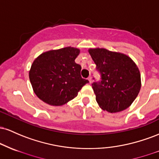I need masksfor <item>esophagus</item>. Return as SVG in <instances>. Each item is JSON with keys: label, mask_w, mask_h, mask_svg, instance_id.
Wrapping results in <instances>:
<instances>
[{"label": "esophagus", "mask_w": 159, "mask_h": 159, "mask_svg": "<svg viewBox=\"0 0 159 159\" xmlns=\"http://www.w3.org/2000/svg\"><path fill=\"white\" fill-rule=\"evenodd\" d=\"M87 79H88V81H89V82H90V83H91V82H92V78H91L90 76H89Z\"/></svg>", "instance_id": "34e87169"}]
</instances>
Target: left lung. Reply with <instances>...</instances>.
<instances>
[{"label":"left lung","mask_w":159,"mask_h":159,"mask_svg":"<svg viewBox=\"0 0 159 159\" xmlns=\"http://www.w3.org/2000/svg\"><path fill=\"white\" fill-rule=\"evenodd\" d=\"M100 74L99 81L92 84L96 99L103 110L111 113L126 109L140 90V74L130 57L105 48L89 50Z\"/></svg>","instance_id":"obj_1"}]
</instances>
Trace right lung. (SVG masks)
<instances>
[{
	"label": "right lung",
	"mask_w": 159,
	"mask_h": 159,
	"mask_svg": "<svg viewBox=\"0 0 159 159\" xmlns=\"http://www.w3.org/2000/svg\"><path fill=\"white\" fill-rule=\"evenodd\" d=\"M79 49L66 47L40 54L34 61L29 78L34 93L42 101L60 106L76 97L83 86L81 65L75 60Z\"/></svg>",
	"instance_id": "add662e5"
}]
</instances>
